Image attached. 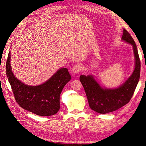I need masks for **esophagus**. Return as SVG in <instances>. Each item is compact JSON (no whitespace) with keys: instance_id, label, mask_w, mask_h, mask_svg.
Masks as SVG:
<instances>
[{"instance_id":"34e87169","label":"esophagus","mask_w":146,"mask_h":146,"mask_svg":"<svg viewBox=\"0 0 146 146\" xmlns=\"http://www.w3.org/2000/svg\"><path fill=\"white\" fill-rule=\"evenodd\" d=\"M82 70V66L80 64H76L73 66L72 70L73 72V73H78L80 72V70Z\"/></svg>"}]
</instances>
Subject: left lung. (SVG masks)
<instances>
[{
	"instance_id": "left-lung-1",
	"label": "left lung",
	"mask_w": 146,
	"mask_h": 146,
	"mask_svg": "<svg viewBox=\"0 0 146 146\" xmlns=\"http://www.w3.org/2000/svg\"><path fill=\"white\" fill-rule=\"evenodd\" d=\"M122 40L132 46L135 57L134 70L125 83L117 88L107 89L101 88L91 75L87 76L81 75L79 78L90 108L99 113L106 114L115 111L128 104L140 79L141 63L137 45L128 31L125 29Z\"/></svg>"
}]
</instances>
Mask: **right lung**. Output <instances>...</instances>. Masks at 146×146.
I'll list each match as a JSON object with an SVG mask.
<instances>
[{
  "label": "right lung",
  "instance_id": "obj_1",
  "mask_svg": "<svg viewBox=\"0 0 146 146\" xmlns=\"http://www.w3.org/2000/svg\"><path fill=\"white\" fill-rule=\"evenodd\" d=\"M11 53L6 64V73L16 102L23 109L42 116L55 115L60 108V97L63 88L71 79L67 68H61L45 83L29 86L17 79L11 70Z\"/></svg>",
  "mask_w": 146,
  "mask_h": 146
}]
</instances>
